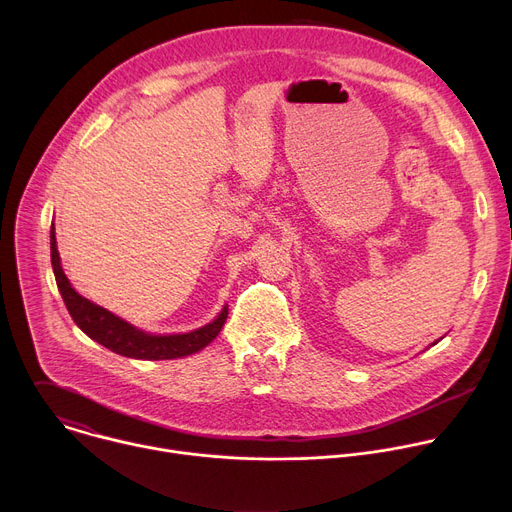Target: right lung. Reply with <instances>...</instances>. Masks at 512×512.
Wrapping results in <instances>:
<instances>
[{
    "instance_id": "add662e5",
    "label": "right lung",
    "mask_w": 512,
    "mask_h": 512,
    "mask_svg": "<svg viewBox=\"0 0 512 512\" xmlns=\"http://www.w3.org/2000/svg\"><path fill=\"white\" fill-rule=\"evenodd\" d=\"M50 259H52V269L56 277V285L60 296L64 300V306L68 314L75 320V324L95 342L103 344L105 348L129 356V358H139V360H168V358H178L186 356L192 352L202 350L206 344H210L218 332L223 330L229 308L225 306L223 312L218 314L216 320L210 324L188 332V334H168V336H154V334H145L125 320L113 316L105 308L85 300L79 296L72 285L68 283L62 267H60V257L56 249V237H54V225L50 227Z\"/></svg>"
}]
</instances>
